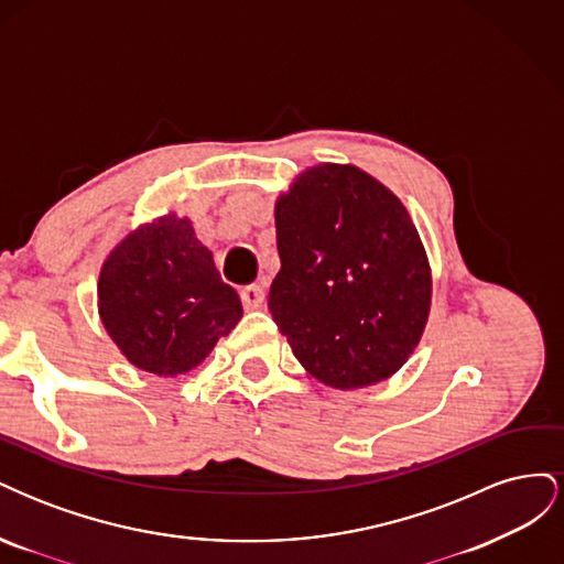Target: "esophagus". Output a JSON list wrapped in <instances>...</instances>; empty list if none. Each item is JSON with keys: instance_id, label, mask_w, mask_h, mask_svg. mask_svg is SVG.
I'll return each mask as SVG.
<instances>
[{"instance_id": "esophagus-1", "label": "esophagus", "mask_w": 564, "mask_h": 564, "mask_svg": "<svg viewBox=\"0 0 564 564\" xmlns=\"http://www.w3.org/2000/svg\"><path fill=\"white\" fill-rule=\"evenodd\" d=\"M242 305L247 311H256V308H261V305L265 303V292L263 289L259 286V284H247L245 289H242Z\"/></svg>"}]
</instances>
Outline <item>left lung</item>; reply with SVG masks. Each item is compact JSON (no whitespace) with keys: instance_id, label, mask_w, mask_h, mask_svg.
Here are the masks:
<instances>
[{"instance_id":"obj_1","label":"left lung","mask_w":564,"mask_h":564,"mask_svg":"<svg viewBox=\"0 0 564 564\" xmlns=\"http://www.w3.org/2000/svg\"><path fill=\"white\" fill-rule=\"evenodd\" d=\"M282 268L268 311L332 388L392 377L419 346L431 268L402 202L357 166L319 164L275 204Z\"/></svg>"}]
</instances>
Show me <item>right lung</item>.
Instances as JSON below:
<instances>
[{
    "label": "right lung",
    "mask_w": 564,
    "mask_h": 564,
    "mask_svg": "<svg viewBox=\"0 0 564 564\" xmlns=\"http://www.w3.org/2000/svg\"><path fill=\"white\" fill-rule=\"evenodd\" d=\"M98 311L127 360L158 377L191 371L242 319L235 289L187 218L129 232L100 270Z\"/></svg>",
    "instance_id": "1"
}]
</instances>
